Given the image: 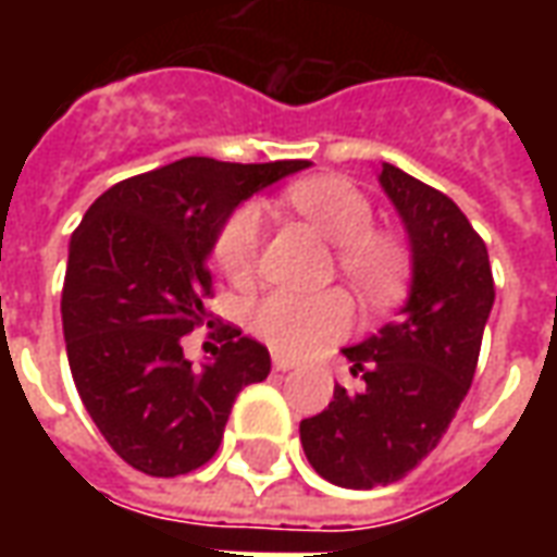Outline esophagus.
<instances>
[{
  "label": "esophagus",
  "instance_id": "obj_1",
  "mask_svg": "<svg viewBox=\"0 0 557 557\" xmlns=\"http://www.w3.org/2000/svg\"><path fill=\"white\" fill-rule=\"evenodd\" d=\"M301 363L295 361V358H286V355H274V370L277 373H289V370H298Z\"/></svg>",
  "mask_w": 557,
  "mask_h": 557
}]
</instances>
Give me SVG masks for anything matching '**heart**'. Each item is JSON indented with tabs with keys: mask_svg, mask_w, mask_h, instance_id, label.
<instances>
[{
	"mask_svg": "<svg viewBox=\"0 0 557 557\" xmlns=\"http://www.w3.org/2000/svg\"><path fill=\"white\" fill-rule=\"evenodd\" d=\"M301 218L313 223L327 242L337 244V268L363 298L382 304L397 298L411 271L409 244L397 232L375 230L370 196L343 175H315L295 182L283 194ZM262 242V211L244 202L232 211L214 238V262L232 280L253 277ZM355 319L351 301L339 289L319 295L271 292L256 304L250 327L259 339L283 355H310L346 337Z\"/></svg>",
	"mask_w": 557,
	"mask_h": 557,
	"instance_id": "heart-1",
	"label": "heart"
}]
</instances>
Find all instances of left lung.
Masks as SVG:
<instances>
[{
    "label": "left lung",
    "instance_id": "left-lung-1",
    "mask_svg": "<svg viewBox=\"0 0 557 557\" xmlns=\"http://www.w3.org/2000/svg\"><path fill=\"white\" fill-rule=\"evenodd\" d=\"M379 182L409 232V301L343 349L361 387L337 385L322 414L301 420L310 466L346 490L387 486L435 450L471 387L495 301L486 244L454 199L394 163Z\"/></svg>",
    "mask_w": 557,
    "mask_h": 557
}]
</instances>
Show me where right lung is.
Instances as JSON below:
<instances>
[{
	"label": "right lung",
	"instance_id": "right-lung-1",
	"mask_svg": "<svg viewBox=\"0 0 557 557\" xmlns=\"http://www.w3.org/2000/svg\"><path fill=\"white\" fill-rule=\"evenodd\" d=\"M310 160L182 158L113 184L71 235L62 327L83 406L115 454L151 478H178L218 454L242 387L271 373L262 343L211 325L208 253L247 196ZM208 324L202 368L181 339Z\"/></svg>",
	"mask_w": 557,
	"mask_h": 557
}]
</instances>
